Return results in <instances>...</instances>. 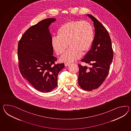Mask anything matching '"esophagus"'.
<instances>
[{
	"mask_svg": "<svg viewBox=\"0 0 131 131\" xmlns=\"http://www.w3.org/2000/svg\"><path fill=\"white\" fill-rule=\"evenodd\" d=\"M69 64H70V63H66L64 64V66H65L66 67H67V66H68L69 65Z\"/></svg>",
	"mask_w": 131,
	"mask_h": 131,
	"instance_id": "esophagus-1",
	"label": "esophagus"
}]
</instances>
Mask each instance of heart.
Listing matches in <instances>:
<instances>
[{
	"label": "heart",
	"instance_id": "1",
	"mask_svg": "<svg viewBox=\"0 0 131 131\" xmlns=\"http://www.w3.org/2000/svg\"><path fill=\"white\" fill-rule=\"evenodd\" d=\"M57 37L52 39V46L63 62H73L90 50L94 39V27L87 21H71L63 24L57 30Z\"/></svg>",
	"mask_w": 131,
	"mask_h": 131
}]
</instances>
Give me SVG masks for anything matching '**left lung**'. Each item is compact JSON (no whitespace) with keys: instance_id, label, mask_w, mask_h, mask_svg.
Instances as JSON below:
<instances>
[{"instance_id":"8db88e82","label":"left lung","mask_w":131,"mask_h":131,"mask_svg":"<svg viewBox=\"0 0 131 131\" xmlns=\"http://www.w3.org/2000/svg\"><path fill=\"white\" fill-rule=\"evenodd\" d=\"M87 16L94 22L95 34L91 49L81 61L91 67L78 64V81L83 89L92 91L100 87L107 77L114 54L111 38L105 27L94 16Z\"/></svg>"}]
</instances>
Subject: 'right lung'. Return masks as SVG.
Masks as SVG:
<instances>
[{
	"mask_svg": "<svg viewBox=\"0 0 131 131\" xmlns=\"http://www.w3.org/2000/svg\"><path fill=\"white\" fill-rule=\"evenodd\" d=\"M56 19L42 20L24 33L18 44L19 68L23 77L41 92L48 93L57 86L59 72L64 64H55L52 36L49 27Z\"/></svg>",
	"mask_w": 131,
	"mask_h": 131,
	"instance_id": "add662e5",
	"label": "right lung"
}]
</instances>
